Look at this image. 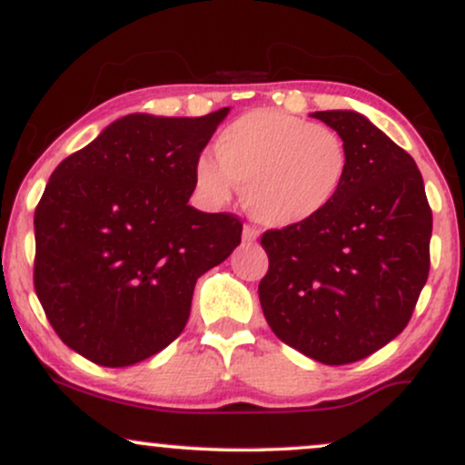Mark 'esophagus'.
Listing matches in <instances>:
<instances>
[{"label":"esophagus","instance_id":"34e87169","mask_svg":"<svg viewBox=\"0 0 465 465\" xmlns=\"http://www.w3.org/2000/svg\"><path fill=\"white\" fill-rule=\"evenodd\" d=\"M258 236H260V232L255 227H251V225L242 227V240H244V242H255Z\"/></svg>","mask_w":465,"mask_h":465}]
</instances>
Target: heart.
Segmentation results:
<instances>
[{
  "label": "heart",
  "mask_w": 465,
  "mask_h": 465,
  "mask_svg": "<svg viewBox=\"0 0 465 465\" xmlns=\"http://www.w3.org/2000/svg\"><path fill=\"white\" fill-rule=\"evenodd\" d=\"M214 157L194 165L201 194L223 203L238 185L249 214L275 229L322 216L350 173L339 133L277 109L249 111L227 124L214 142Z\"/></svg>",
  "instance_id": "heart-1"
}]
</instances>
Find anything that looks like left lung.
<instances>
[{
	"label": "left lung",
	"instance_id": "obj_1",
	"mask_svg": "<svg viewBox=\"0 0 465 465\" xmlns=\"http://www.w3.org/2000/svg\"><path fill=\"white\" fill-rule=\"evenodd\" d=\"M311 115L343 137L348 179L322 216L264 232L258 295L277 339L323 365H348L407 328L429 277L433 214L413 157L365 115Z\"/></svg>",
	"mask_w": 465,
	"mask_h": 465
}]
</instances>
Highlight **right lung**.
<instances>
[{
    "mask_svg": "<svg viewBox=\"0 0 465 465\" xmlns=\"http://www.w3.org/2000/svg\"><path fill=\"white\" fill-rule=\"evenodd\" d=\"M229 106L201 117L131 114L58 163L35 212V291L63 343L129 367L183 332L196 280L242 223L188 205L194 165Z\"/></svg>",
    "mask_w": 465,
    "mask_h": 465,
    "instance_id": "1",
    "label": "right lung"
}]
</instances>
